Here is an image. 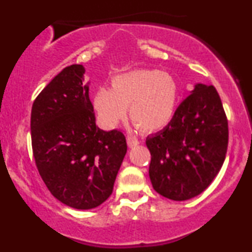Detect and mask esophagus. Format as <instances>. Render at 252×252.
<instances>
[{
    "label": "esophagus",
    "instance_id": "1",
    "mask_svg": "<svg viewBox=\"0 0 252 252\" xmlns=\"http://www.w3.org/2000/svg\"><path fill=\"white\" fill-rule=\"evenodd\" d=\"M126 141H128V146L129 147H135L140 143V141L137 140V137L134 135H128L126 136Z\"/></svg>",
    "mask_w": 252,
    "mask_h": 252
}]
</instances>
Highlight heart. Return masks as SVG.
<instances>
[{
	"label": "heart",
	"mask_w": 252,
	"mask_h": 252,
	"mask_svg": "<svg viewBox=\"0 0 252 252\" xmlns=\"http://www.w3.org/2000/svg\"><path fill=\"white\" fill-rule=\"evenodd\" d=\"M178 100L179 86L172 74L138 68L112 77L111 90L98 89L92 104L103 128H115L129 108L130 118L137 128L150 132L172 121Z\"/></svg>",
	"instance_id": "heart-1"
}]
</instances>
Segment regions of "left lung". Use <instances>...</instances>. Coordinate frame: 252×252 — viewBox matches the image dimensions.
Wrapping results in <instances>:
<instances>
[{"instance_id":"obj_1","label":"left lung","mask_w":252,"mask_h":252,"mask_svg":"<svg viewBox=\"0 0 252 252\" xmlns=\"http://www.w3.org/2000/svg\"><path fill=\"white\" fill-rule=\"evenodd\" d=\"M227 143V118L218 92L196 84L172 121L146 140L154 189L175 201L199 195L220 170Z\"/></svg>"}]
</instances>
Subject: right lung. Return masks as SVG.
<instances>
[{"label":"right lung","instance_id":"right-lung-1","mask_svg":"<svg viewBox=\"0 0 252 252\" xmlns=\"http://www.w3.org/2000/svg\"><path fill=\"white\" fill-rule=\"evenodd\" d=\"M85 68L58 73L32 106V148L40 176L52 195L67 206L90 210L111 195L126 153L120 130L96 126Z\"/></svg>","mask_w":252,"mask_h":252}]
</instances>
